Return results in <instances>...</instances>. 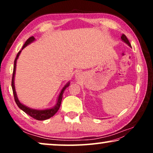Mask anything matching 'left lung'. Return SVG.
I'll return each mask as SVG.
<instances>
[{
	"label": "left lung",
	"instance_id": "8db88e82",
	"mask_svg": "<svg viewBox=\"0 0 153 153\" xmlns=\"http://www.w3.org/2000/svg\"><path fill=\"white\" fill-rule=\"evenodd\" d=\"M121 39H122V41H123V42H124L125 43H126L127 45L129 46V47H131V45H130V43H129V40H128V39L127 38V37L125 36V35L124 34H123V35H122V36H121Z\"/></svg>",
	"mask_w": 153,
	"mask_h": 153
}]
</instances>
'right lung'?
<instances>
[{"label": "right lung", "mask_w": 153, "mask_h": 153, "mask_svg": "<svg viewBox=\"0 0 153 153\" xmlns=\"http://www.w3.org/2000/svg\"><path fill=\"white\" fill-rule=\"evenodd\" d=\"M35 40V37L32 36L27 39L26 42L23 46L22 49L19 52L17 53L16 55V57L14 60V69H13V74H12V91H13V94H14V100H15L16 104H17V106H19V108L20 109H22L23 111H24L26 114H27L29 116L32 117V118L36 119L37 120H47V119H49L51 118V117L55 115L57 111L59 109L60 104H61V101H62V95H63L65 90L66 89V88H68L69 85H70V82L67 83L65 86L62 88L61 91L58 95V99H57V102H56V104H55V106H53L52 108H46V109H43V110H37V109H34V108H29L28 106H25L24 104H23L22 103H21L19 100L17 95H16V90H15V86H14V76H15V72H16V61H17V59L19 56L21 52L23 49H24L26 46H28V45H30V43H32L33 42H34Z\"/></svg>", "instance_id": "right-lung-1"}]
</instances>
